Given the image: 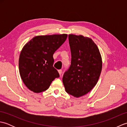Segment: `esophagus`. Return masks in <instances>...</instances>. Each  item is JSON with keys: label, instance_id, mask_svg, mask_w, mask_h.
<instances>
[{"label": "esophagus", "instance_id": "34e87169", "mask_svg": "<svg viewBox=\"0 0 127 127\" xmlns=\"http://www.w3.org/2000/svg\"><path fill=\"white\" fill-rule=\"evenodd\" d=\"M58 73H59V74L60 75L62 74V70H58Z\"/></svg>", "mask_w": 127, "mask_h": 127}]
</instances>
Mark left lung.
I'll use <instances>...</instances> for the list:
<instances>
[{
  "instance_id": "1",
  "label": "left lung",
  "mask_w": 127,
  "mask_h": 127,
  "mask_svg": "<svg viewBox=\"0 0 127 127\" xmlns=\"http://www.w3.org/2000/svg\"><path fill=\"white\" fill-rule=\"evenodd\" d=\"M71 65L63 77L65 91L79 98L87 94L98 82L102 69V58L97 45L82 35H69Z\"/></svg>"
}]
</instances>
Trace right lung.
I'll return each instance as SVG.
<instances>
[{"label": "right lung", "instance_id": "obj_1", "mask_svg": "<svg viewBox=\"0 0 127 127\" xmlns=\"http://www.w3.org/2000/svg\"><path fill=\"white\" fill-rule=\"evenodd\" d=\"M67 36L66 34L38 35L24 46L19 58V71L24 84L29 90L34 93L44 92L59 77L53 66V55Z\"/></svg>", "mask_w": 127, "mask_h": 127}]
</instances>
